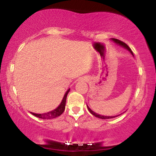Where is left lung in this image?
Masks as SVG:
<instances>
[{"instance_id": "1", "label": "left lung", "mask_w": 156, "mask_h": 156, "mask_svg": "<svg viewBox=\"0 0 156 156\" xmlns=\"http://www.w3.org/2000/svg\"><path fill=\"white\" fill-rule=\"evenodd\" d=\"M112 40H113V41H114V42H116V43L119 44V45H120V46H122V47H123L124 48H125V49L128 50V51H129L130 52V53H131V54L133 55V52H132L131 49H130V48L129 47H128V44H125V42H122V41L119 40V39H114V38L112 39ZM87 108H88V110L89 111V112H90L91 114H92V115H94V117H98V118H100V119H112V118H114V117H117V116H112V117H109V116H108H108H103V115H100V114H97V113H95V112H93L92 110H91V108H89V107L88 106V105H87ZM118 116H119V115H118Z\"/></svg>"}]
</instances>
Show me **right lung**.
<instances>
[{
    "mask_svg": "<svg viewBox=\"0 0 156 156\" xmlns=\"http://www.w3.org/2000/svg\"><path fill=\"white\" fill-rule=\"evenodd\" d=\"M69 92V89H68L67 92H66L63 99H62V103H61L60 105H58L56 108L54 109V110L47 113H44V114H35V113H32V112L31 113L34 116H35V117L41 118V119H53V118L59 117L61 114L64 112V109H65V105H66V101H67V96Z\"/></svg>",
    "mask_w": 156,
    "mask_h": 156,
    "instance_id": "obj_1",
    "label": "right lung"
}]
</instances>
